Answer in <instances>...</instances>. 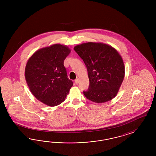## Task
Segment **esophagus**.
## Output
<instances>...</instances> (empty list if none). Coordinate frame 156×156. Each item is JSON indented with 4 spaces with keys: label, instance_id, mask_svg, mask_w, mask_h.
<instances>
[{
    "label": "esophagus",
    "instance_id": "esophagus-1",
    "mask_svg": "<svg viewBox=\"0 0 156 156\" xmlns=\"http://www.w3.org/2000/svg\"><path fill=\"white\" fill-rule=\"evenodd\" d=\"M75 83L76 84H78L79 83V79L78 78H76V80H75Z\"/></svg>",
    "mask_w": 156,
    "mask_h": 156
}]
</instances>
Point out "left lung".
I'll use <instances>...</instances> for the list:
<instances>
[{"label":"left lung","instance_id":"8db88e82","mask_svg":"<svg viewBox=\"0 0 156 156\" xmlns=\"http://www.w3.org/2000/svg\"><path fill=\"white\" fill-rule=\"evenodd\" d=\"M86 66L89 87L83 94L95 103H104L114 98L125 76V66L118 51L102 43L88 42L74 48Z\"/></svg>","mask_w":156,"mask_h":156}]
</instances>
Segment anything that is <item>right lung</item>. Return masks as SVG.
Instances as JSON below:
<instances>
[{
    "label": "right lung",
    "mask_w": 156,
    "mask_h": 156,
    "mask_svg": "<svg viewBox=\"0 0 156 156\" xmlns=\"http://www.w3.org/2000/svg\"><path fill=\"white\" fill-rule=\"evenodd\" d=\"M70 51L65 45L55 44L38 50L27 62L24 74L28 87L37 99L47 106L61 104L73 85L63 65Z\"/></svg>",
    "instance_id": "1"
}]
</instances>
